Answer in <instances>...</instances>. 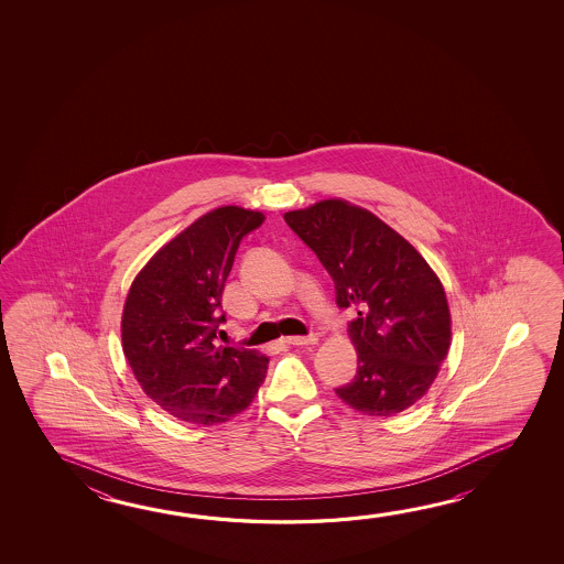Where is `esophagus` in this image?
Masks as SVG:
<instances>
[{"instance_id": "34e87169", "label": "esophagus", "mask_w": 564, "mask_h": 564, "mask_svg": "<svg viewBox=\"0 0 564 564\" xmlns=\"http://www.w3.org/2000/svg\"><path fill=\"white\" fill-rule=\"evenodd\" d=\"M316 335H306V336H286L285 343L286 345L293 346H306V345H316Z\"/></svg>"}]
</instances>
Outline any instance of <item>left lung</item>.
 <instances>
[{
  "label": "left lung",
  "mask_w": 564,
  "mask_h": 564,
  "mask_svg": "<svg viewBox=\"0 0 564 564\" xmlns=\"http://www.w3.org/2000/svg\"><path fill=\"white\" fill-rule=\"evenodd\" d=\"M283 218L335 281L338 308L356 311L348 335L358 368L336 394L362 414L404 412L427 392L449 348L440 279L400 234L343 199Z\"/></svg>",
  "instance_id": "1"
}]
</instances>
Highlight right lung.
<instances>
[{
  "instance_id": "obj_1",
  "label": "right lung",
  "mask_w": 564,
  "mask_h": 564,
  "mask_svg": "<svg viewBox=\"0 0 564 564\" xmlns=\"http://www.w3.org/2000/svg\"><path fill=\"white\" fill-rule=\"evenodd\" d=\"M263 219L238 206L209 212L160 249L130 286L124 356L147 395L189 424L228 422L251 404L268 375L265 356L216 343L239 243Z\"/></svg>"
}]
</instances>
